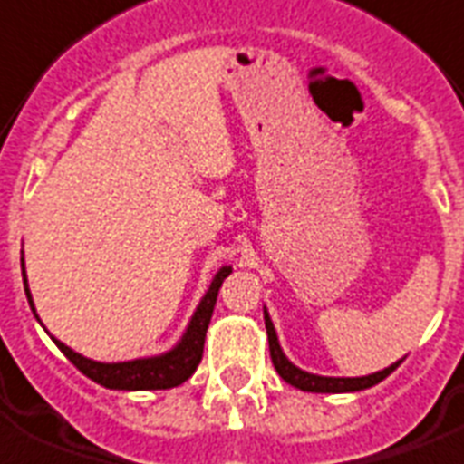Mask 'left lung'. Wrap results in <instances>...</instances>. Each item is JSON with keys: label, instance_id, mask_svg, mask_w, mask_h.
<instances>
[{"label": "left lung", "instance_id": "1", "mask_svg": "<svg viewBox=\"0 0 464 464\" xmlns=\"http://www.w3.org/2000/svg\"><path fill=\"white\" fill-rule=\"evenodd\" d=\"M263 317H266V329H267V343H270V358H273V365L277 370V374L285 379L286 384L296 386L301 392H310V393H353V392H362V389H370V386L379 384L382 379H386L389 374L396 370L403 358L396 362H392L384 370H379V372L365 374V377H323V374H313L305 372L301 367L294 365L289 358L285 355L282 346H279L277 332H275V324L270 320V313L267 308H263Z\"/></svg>", "mask_w": 464, "mask_h": 464}]
</instances>
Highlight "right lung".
Instances as JSON below:
<instances>
[{
  "mask_svg": "<svg viewBox=\"0 0 464 464\" xmlns=\"http://www.w3.org/2000/svg\"><path fill=\"white\" fill-rule=\"evenodd\" d=\"M21 270H23V286H25V296H28L30 310L40 323V315L34 310L33 294H30L28 277H25V260L21 258ZM232 266H223L213 275L208 289L198 301L194 315L189 317L185 334L179 336L178 343L159 355H144V358H132V361H121V362H102L85 358L78 351H72L63 342H59L56 336H52V342L61 348V353L66 355L72 365L78 367L80 372L90 377L92 382L106 386V389H116V392H159V389H172V386L185 384L187 379L194 374V370L201 362L204 355V342H206V329L210 324V315L216 308L218 292L223 286L225 277H229ZM42 324V323H40ZM44 327V324H42Z\"/></svg>",
  "mask_w": 464,
  "mask_h": 464,
  "instance_id": "right-lung-1",
  "label": "right lung"
}]
</instances>
